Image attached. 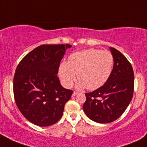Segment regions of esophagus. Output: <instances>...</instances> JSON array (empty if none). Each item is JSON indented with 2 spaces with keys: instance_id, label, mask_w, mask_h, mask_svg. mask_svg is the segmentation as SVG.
<instances>
[{
  "instance_id": "34e87169",
  "label": "esophagus",
  "mask_w": 147,
  "mask_h": 147,
  "mask_svg": "<svg viewBox=\"0 0 147 147\" xmlns=\"http://www.w3.org/2000/svg\"><path fill=\"white\" fill-rule=\"evenodd\" d=\"M79 94V92H76V91H75L73 92V94H72V96H76L77 94Z\"/></svg>"
}]
</instances>
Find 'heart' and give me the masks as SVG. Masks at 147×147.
Returning <instances> with one entry per match:
<instances>
[{"label": "heart", "instance_id": "b5f03b06", "mask_svg": "<svg viewBox=\"0 0 147 147\" xmlns=\"http://www.w3.org/2000/svg\"><path fill=\"white\" fill-rule=\"evenodd\" d=\"M114 57L109 50L89 49L70 55L67 62L63 61L59 67V76L63 85L70 88L76 80L78 87L90 90L100 88L110 77Z\"/></svg>", "mask_w": 147, "mask_h": 147}]
</instances>
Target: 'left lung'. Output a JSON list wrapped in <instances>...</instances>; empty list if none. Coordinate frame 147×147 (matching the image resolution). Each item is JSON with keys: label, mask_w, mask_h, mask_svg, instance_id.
<instances>
[{"label": "left lung", "mask_w": 147, "mask_h": 147, "mask_svg": "<svg viewBox=\"0 0 147 147\" xmlns=\"http://www.w3.org/2000/svg\"><path fill=\"white\" fill-rule=\"evenodd\" d=\"M114 57L110 77L104 85L85 93L83 110L90 119L102 124L115 121L124 113L133 97L134 76L132 66L125 56L109 47Z\"/></svg>", "instance_id": "obj_1"}]
</instances>
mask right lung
Returning <instances> with one entry per match:
<instances>
[{"label": "right lung", "mask_w": 147, "mask_h": 147, "mask_svg": "<svg viewBox=\"0 0 147 147\" xmlns=\"http://www.w3.org/2000/svg\"><path fill=\"white\" fill-rule=\"evenodd\" d=\"M69 44L42 45L26 55L16 67L13 94L22 115L39 127L60 120L73 91L61 86L57 74Z\"/></svg>", "instance_id": "obj_1"}]
</instances>
